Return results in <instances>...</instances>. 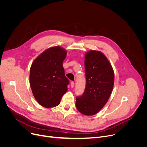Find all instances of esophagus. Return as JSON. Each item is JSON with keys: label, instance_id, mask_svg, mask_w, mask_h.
<instances>
[{"label": "esophagus", "instance_id": "34e87169", "mask_svg": "<svg viewBox=\"0 0 147 147\" xmlns=\"http://www.w3.org/2000/svg\"><path fill=\"white\" fill-rule=\"evenodd\" d=\"M74 86V82H71V87L73 88Z\"/></svg>", "mask_w": 147, "mask_h": 147}]
</instances>
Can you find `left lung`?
Returning <instances> with one entry per match:
<instances>
[{
  "instance_id": "obj_1",
  "label": "left lung",
  "mask_w": 147,
  "mask_h": 147,
  "mask_svg": "<svg viewBox=\"0 0 147 147\" xmlns=\"http://www.w3.org/2000/svg\"><path fill=\"white\" fill-rule=\"evenodd\" d=\"M86 87L76 97V107L86 115L96 114L107 103L113 88L114 75L111 65L102 53L90 51L84 57Z\"/></svg>"
}]
</instances>
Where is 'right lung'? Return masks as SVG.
Here are the masks:
<instances>
[{"mask_svg": "<svg viewBox=\"0 0 147 147\" xmlns=\"http://www.w3.org/2000/svg\"><path fill=\"white\" fill-rule=\"evenodd\" d=\"M67 52L59 46L45 51L30 68V87L36 101L42 106L51 108L59 104L67 90L69 80L63 63Z\"/></svg>", "mask_w": 147, "mask_h": 147, "instance_id": "obj_1", "label": "right lung"}]
</instances>
